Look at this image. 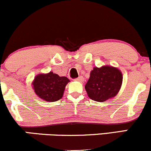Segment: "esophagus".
I'll return each mask as SVG.
<instances>
[{
	"instance_id": "obj_1",
	"label": "esophagus",
	"mask_w": 151,
	"mask_h": 151,
	"mask_svg": "<svg viewBox=\"0 0 151 151\" xmlns=\"http://www.w3.org/2000/svg\"><path fill=\"white\" fill-rule=\"evenodd\" d=\"M84 80V78H83L81 76L80 77H79L78 78H76V79H74V81H83Z\"/></svg>"
}]
</instances>
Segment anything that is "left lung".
<instances>
[{
  "instance_id": "left-lung-1",
  "label": "left lung",
  "mask_w": 151,
  "mask_h": 151,
  "mask_svg": "<svg viewBox=\"0 0 151 151\" xmlns=\"http://www.w3.org/2000/svg\"><path fill=\"white\" fill-rule=\"evenodd\" d=\"M122 73L119 69L111 66L93 67L85 85L91 99L104 102L117 94L122 84Z\"/></svg>"
}]
</instances>
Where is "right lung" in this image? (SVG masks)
<instances>
[{"instance_id": "obj_1", "label": "right lung", "mask_w": 151, "mask_h": 151, "mask_svg": "<svg viewBox=\"0 0 151 151\" xmlns=\"http://www.w3.org/2000/svg\"><path fill=\"white\" fill-rule=\"evenodd\" d=\"M70 79L66 77L50 72L47 74H40L32 81V88L40 98L47 101H58L63 96L64 91Z\"/></svg>"}]
</instances>
